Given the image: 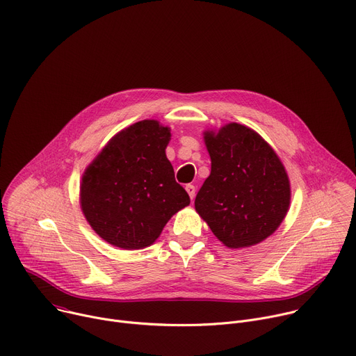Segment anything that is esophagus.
Here are the masks:
<instances>
[{
	"label": "esophagus",
	"mask_w": 356,
	"mask_h": 356,
	"mask_svg": "<svg viewBox=\"0 0 356 356\" xmlns=\"http://www.w3.org/2000/svg\"><path fill=\"white\" fill-rule=\"evenodd\" d=\"M186 191H187V195L190 196L191 200L195 199V196H196V187H195V186H193V184H187V186H186Z\"/></svg>",
	"instance_id": "obj_1"
}]
</instances>
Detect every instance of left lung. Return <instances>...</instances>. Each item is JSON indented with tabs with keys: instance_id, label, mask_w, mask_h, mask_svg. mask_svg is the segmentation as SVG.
I'll use <instances>...</instances> for the list:
<instances>
[{
	"instance_id": "obj_1",
	"label": "left lung",
	"mask_w": 356,
	"mask_h": 356,
	"mask_svg": "<svg viewBox=\"0 0 356 356\" xmlns=\"http://www.w3.org/2000/svg\"><path fill=\"white\" fill-rule=\"evenodd\" d=\"M210 176L195 209L229 248H245L270 237L285 218L291 186L274 149L248 126L232 122L203 132Z\"/></svg>"
}]
</instances>
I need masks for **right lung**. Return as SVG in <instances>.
I'll return each instance as SVG.
<instances>
[{
  "mask_svg": "<svg viewBox=\"0 0 356 356\" xmlns=\"http://www.w3.org/2000/svg\"><path fill=\"white\" fill-rule=\"evenodd\" d=\"M170 136V127L154 119L136 122L118 132L85 169L82 213L111 245H152L172 216L190 204L166 157Z\"/></svg>",
  "mask_w": 356,
  "mask_h": 356,
  "instance_id": "add662e5",
  "label": "right lung"
}]
</instances>
